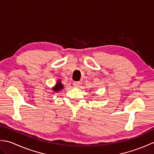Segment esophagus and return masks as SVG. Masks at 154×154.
I'll return each instance as SVG.
<instances>
[{
	"label": "esophagus",
	"mask_w": 154,
	"mask_h": 154,
	"mask_svg": "<svg viewBox=\"0 0 154 154\" xmlns=\"http://www.w3.org/2000/svg\"><path fill=\"white\" fill-rule=\"evenodd\" d=\"M73 85L75 88L79 87L80 85V82H79V81H75V82H73Z\"/></svg>",
	"instance_id": "obj_1"
}]
</instances>
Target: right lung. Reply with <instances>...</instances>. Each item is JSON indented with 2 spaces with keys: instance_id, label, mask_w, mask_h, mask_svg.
<instances>
[{
  "instance_id": "add662e5",
  "label": "right lung",
  "mask_w": 154,
  "mask_h": 154,
  "mask_svg": "<svg viewBox=\"0 0 154 154\" xmlns=\"http://www.w3.org/2000/svg\"><path fill=\"white\" fill-rule=\"evenodd\" d=\"M63 85L61 83L60 80H58L57 81L56 85L52 88V90L55 91V92H57V91H60L61 89H63Z\"/></svg>"
}]
</instances>
